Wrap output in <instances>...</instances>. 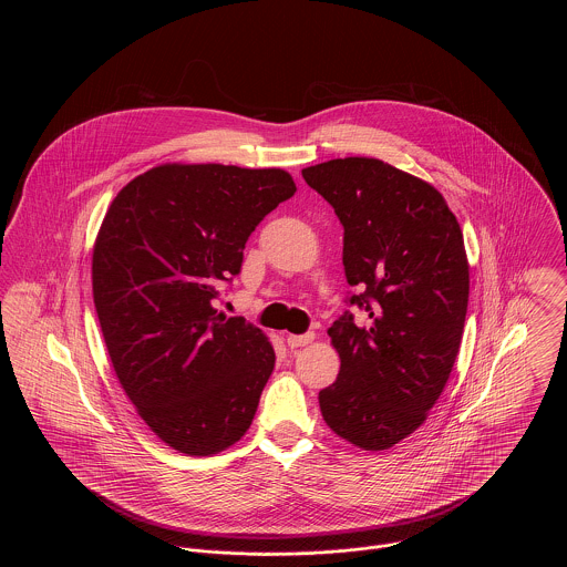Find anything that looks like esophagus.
<instances>
[{
    "mask_svg": "<svg viewBox=\"0 0 567 567\" xmlns=\"http://www.w3.org/2000/svg\"><path fill=\"white\" fill-rule=\"evenodd\" d=\"M312 340H315V333H303V336H295V333H290V336L286 338V342H288V347H290V349L306 347V344H310Z\"/></svg>",
    "mask_w": 567,
    "mask_h": 567,
    "instance_id": "34e87169",
    "label": "esophagus"
}]
</instances>
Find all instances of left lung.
Returning a JSON list of instances; mask_svg holds the SVG:
<instances>
[{"instance_id":"obj_1","label":"left lung","mask_w":567,"mask_h":567,"mask_svg":"<svg viewBox=\"0 0 567 567\" xmlns=\"http://www.w3.org/2000/svg\"><path fill=\"white\" fill-rule=\"evenodd\" d=\"M306 183L344 227L342 264L369 323L329 327L340 373L319 393L324 423L347 443L380 452L412 434L456 362L470 301L463 231L427 181L371 157L303 167Z\"/></svg>"}]
</instances>
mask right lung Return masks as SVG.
Segmentation results:
<instances>
[{"instance_id":"add662e5","label":"right lung","mask_w":567,"mask_h":567,"mask_svg":"<svg viewBox=\"0 0 567 567\" xmlns=\"http://www.w3.org/2000/svg\"><path fill=\"white\" fill-rule=\"evenodd\" d=\"M295 192L281 167L162 163L124 185L100 225L91 286L113 371L181 454H218L250 427L275 349L216 299L248 236Z\"/></svg>"}]
</instances>
